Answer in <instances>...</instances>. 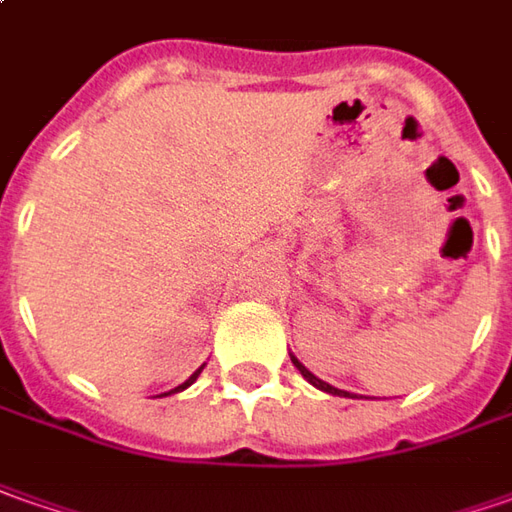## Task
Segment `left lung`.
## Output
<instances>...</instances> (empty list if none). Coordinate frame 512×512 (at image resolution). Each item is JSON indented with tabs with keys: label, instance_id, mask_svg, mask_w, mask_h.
<instances>
[{
	"label": "left lung",
	"instance_id": "8db88e82",
	"mask_svg": "<svg viewBox=\"0 0 512 512\" xmlns=\"http://www.w3.org/2000/svg\"><path fill=\"white\" fill-rule=\"evenodd\" d=\"M291 362H294V365H297V371H300V374H303V377L309 379L311 385H314V388H320V391H326V394H337V397H351V394H348V391H340V388H334V385H328V382H323V379H317L314 377V374H311L309 368H306V365H303V362L297 360V357H291Z\"/></svg>",
	"mask_w": 512,
	"mask_h": 512
}]
</instances>
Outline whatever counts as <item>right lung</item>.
I'll list each match as a JSON object with an SVG mask.
<instances>
[{"label":"right lung","mask_w":512,"mask_h":512,"mask_svg":"<svg viewBox=\"0 0 512 512\" xmlns=\"http://www.w3.org/2000/svg\"><path fill=\"white\" fill-rule=\"evenodd\" d=\"M201 371H203V365H201V368H198V371H195V374H192V377L186 379L184 385H178V388H175V391H169V394H178V391H184L186 385H192V382H195V379H198V374H201Z\"/></svg>","instance_id":"1"}]
</instances>
